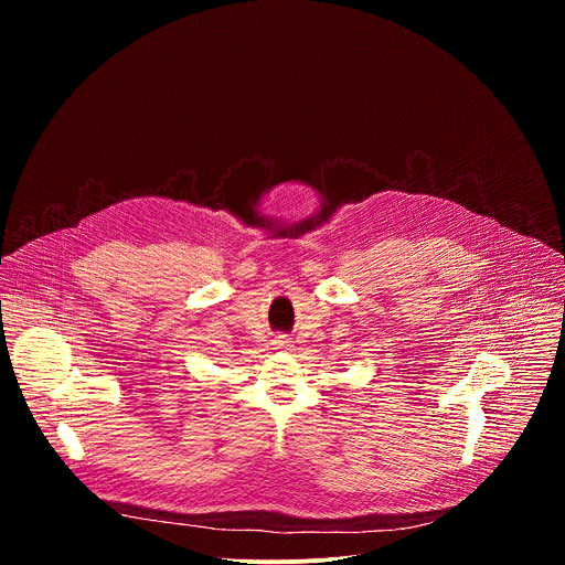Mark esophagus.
<instances>
[{"label":"esophagus","instance_id":"34e87169","mask_svg":"<svg viewBox=\"0 0 565 565\" xmlns=\"http://www.w3.org/2000/svg\"><path fill=\"white\" fill-rule=\"evenodd\" d=\"M288 347H292V342H290V338H286V335H277V338L273 340V349H288Z\"/></svg>","mask_w":565,"mask_h":565}]
</instances>
